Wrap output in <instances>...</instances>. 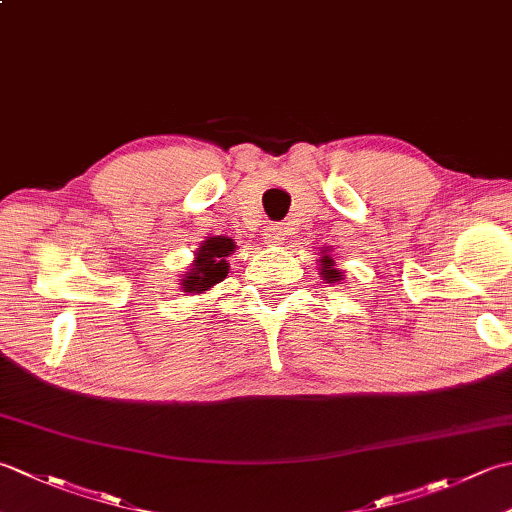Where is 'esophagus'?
I'll use <instances>...</instances> for the list:
<instances>
[{
	"label": "esophagus",
	"mask_w": 512,
	"mask_h": 512,
	"mask_svg": "<svg viewBox=\"0 0 512 512\" xmlns=\"http://www.w3.org/2000/svg\"><path fill=\"white\" fill-rule=\"evenodd\" d=\"M288 235V228L281 226V224H275V226H268L264 231V242L266 244H273V246H281L284 244V239Z\"/></svg>",
	"instance_id": "34e87169"
}]
</instances>
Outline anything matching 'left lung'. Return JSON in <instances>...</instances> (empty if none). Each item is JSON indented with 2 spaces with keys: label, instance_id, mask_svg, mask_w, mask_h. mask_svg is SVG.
<instances>
[{
  "label": "left lung",
  "instance_id": "8db88e82",
  "mask_svg": "<svg viewBox=\"0 0 512 512\" xmlns=\"http://www.w3.org/2000/svg\"><path fill=\"white\" fill-rule=\"evenodd\" d=\"M330 246L328 248H321V259H319V270H321V277L323 281H328V284H339V281L345 279V275L341 273L339 268H334V259L330 257Z\"/></svg>",
  "mask_w": 512,
  "mask_h": 512
}]
</instances>
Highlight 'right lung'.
Returning a JSON list of instances; mask_svg holds the SVG:
<instances>
[{
  "label": "right lung",
  "instance_id": "right-lung-1",
  "mask_svg": "<svg viewBox=\"0 0 512 512\" xmlns=\"http://www.w3.org/2000/svg\"><path fill=\"white\" fill-rule=\"evenodd\" d=\"M235 248L237 246L231 237L213 235L204 239L200 248L195 250L193 264L180 279V290L191 292V295H204L206 290L224 281L228 275L226 257L233 255Z\"/></svg>",
  "mask_w": 512,
  "mask_h": 512
}]
</instances>
